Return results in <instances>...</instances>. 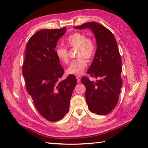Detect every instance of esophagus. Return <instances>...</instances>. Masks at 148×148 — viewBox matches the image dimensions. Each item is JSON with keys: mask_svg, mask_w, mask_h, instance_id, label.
<instances>
[{"mask_svg": "<svg viewBox=\"0 0 148 148\" xmlns=\"http://www.w3.org/2000/svg\"><path fill=\"white\" fill-rule=\"evenodd\" d=\"M76 78H77V83H79L80 81H81V79H80V78L79 77V76H77Z\"/></svg>", "mask_w": 148, "mask_h": 148, "instance_id": "esophagus-1", "label": "esophagus"}]
</instances>
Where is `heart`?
Wrapping results in <instances>:
<instances>
[{"label":"heart","instance_id":"1","mask_svg":"<svg viewBox=\"0 0 148 148\" xmlns=\"http://www.w3.org/2000/svg\"><path fill=\"white\" fill-rule=\"evenodd\" d=\"M66 43L71 48H77L76 57H78L71 63L66 72L68 74L79 76L83 73L87 67V62L84 58L90 59L94 55L95 51V42L83 33L74 32L67 37ZM55 54L63 64H67L69 62V51L65 47H56Z\"/></svg>","mask_w":148,"mask_h":148}]
</instances>
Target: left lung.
I'll use <instances>...</instances> for the list:
<instances>
[{"label": "left lung", "mask_w": 148, "mask_h": 148, "mask_svg": "<svg viewBox=\"0 0 148 148\" xmlns=\"http://www.w3.org/2000/svg\"><path fill=\"white\" fill-rule=\"evenodd\" d=\"M75 29H90L95 36L97 48L87 74L100 78L96 82L88 77L81 81L86 87L85 98L91 112L99 115L111 112L118 102L122 86L121 59L115 37L109 29L95 21Z\"/></svg>", "instance_id": "8db88e82"}]
</instances>
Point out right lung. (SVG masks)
<instances>
[{
  "instance_id": "add662e5",
  "label": "right lung",
  "mask_w": 148,
  "mask_h": 148,
  "mask_svg": "<svg viewBox=\"0 0 148 148\" xmlns=\"http://www.w3.org/2000/svg\"><path fill=\"white\" fill-rule=\"evenodd\" d=\"M66 28L42 29L27 44L22 68L26 89L40 114L49 121L62 119L69 112L77 80L74 75L60 81L64 70L55 54L58 40Z\"/></svg>"
}]
</instances>
